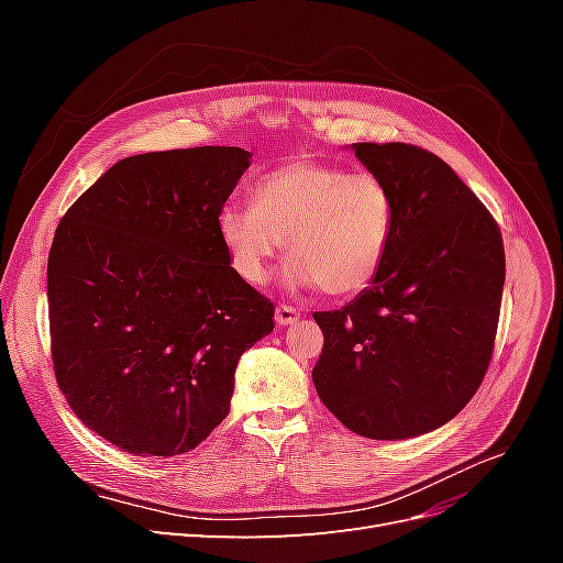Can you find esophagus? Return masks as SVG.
<instances>
[{
    "mask_svg": "<svg viewBox=\"0 0 563 563\" xmlns=\"http://www.w3.org/2000/svg\"><path fill=\"white\" fill-rule=\"evenodd\" d=\"M275 319L279 327H294V323L300 319V312L296 308H288V305H279L275 312Z\"/></svg>",
    "mask_w": 563,
    "mask_h": 563,
    "instance_id": "1",
    "label": "esophagus"
}]
</instances>
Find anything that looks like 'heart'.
<instances>
[{
	"label": "heart",
	"mask_w": 563,
	"mask_h": 563,
	"mask_svg": "<svg viewBox=\"0 0 563 563\" xmlns=\"http://www.w3.org/2000/svg\"><path fill=\"white\" fill-rule=\"evenodd\" d=\"M395 195L373 174L298 159L261 176L251 203H225L218 234L232 269L249 284L267 282L286 253L288 288H319L347 298L378 279L395 236Z\"/></svg>",
	"instance_id": "obj_1"
}]
</instances>
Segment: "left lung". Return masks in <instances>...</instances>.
I'll return each mask as SVG.
<instances>
[{
    "label": "left lung",
    "instance_id": "1",
    "mask_svg": "<svg viewBox=\"0 0 563 563\" xmlns=\"http://www.w3.org/2000/svg\"><path fill=\"white\" fill-rule=\"evenodd\" d=\"M395 195V236L378 279L343 310L314 312L317 395L347 430L428 434L479 389L496 340L505 249L496 220L453 168L406 143H352Z\"/></svg>",
    "mask_w": 563,
    "mask_h": 563
}]
</instances>
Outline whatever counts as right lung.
I'll use <instances>...</instances> for the list:
<instances>
[{
	"label": "right lung",
	"mask_w": 563,
	"mask_h": 563,
	"mask_svg": "<svg viewBox=\"0 0 563 563\" xmlns=\"http://www.w3.org/2000/svg\"><path fill=\"white\" fill-rule=\"evenodd\" d=\"M249 166L242 147L126 157L60 220L46 267L56 380L117 449L199 446L230 413L240 356L275 329L218 234Z\"/></svg>",
	"instance_id": "right-lung-1"
}]
</instances>
